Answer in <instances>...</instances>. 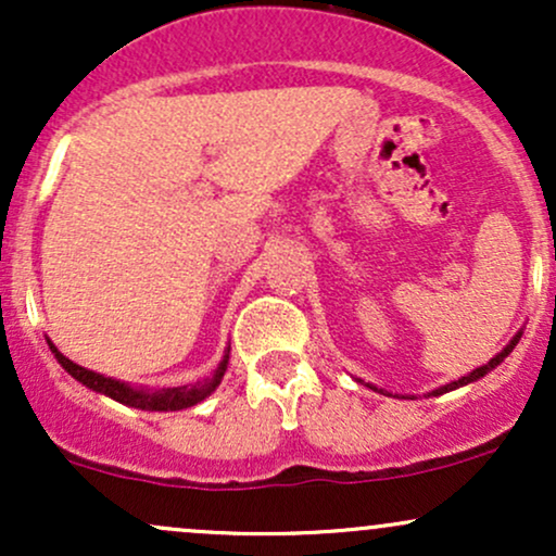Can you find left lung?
Wrapping results in <instances>:
<instances>
[{
	"label": "left lung",
	"instance_id": "1",
	"mask_svg": "<svg viewBox=\"0 0 556 556\" xmlns=\"http://www.w3.org/2000/svg\"><path fill=\"white\" fill-rule=\"evenodd\" d=\"M518 340H520V334H515V337H513V342H509V344H507V348H504V350H502V353H500V355H496V358H491V361L486 363V366L476 368V371H473V374L463 376V379L452 381V384H446V387H439V389H437V392H431V394H444V392H452V389H457V387H465V384H470V381H476V379H481V376H486V374L491 371V368H496V366H500V363H502L504 358H507V355H509V353H513V348H515V344H518ZM374 389H376V387H374Z\"/></svg>",
	"mask_w": 556,
	"mask_h": 556
}]
</instances>
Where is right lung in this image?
I'll list each match as a JSON object with an SVG mask.
<instances>
[{
	"mask_svg": "<svg viewBox=\"0 0 556 556\" xmlns=\"http://www.w3.org/2000/svg\"><path fill=\"white\" fill-rule=\"evenodd\" d=\"M49 350H52L54 358L62 363V368H65L73 379H78L80 384L93 389V392L106 394V397L123 402V405L140 407V410H182V407L195 405V402L208 397V394L219 387L222 376H225V371H227V361H229V350H227L225 358H222L219 366H216V371L208 376V379L198 381V384H190V387H175V389H162V392H149V389H132V387L123 384V381L110 379V376L88 371V368H83V366H78V363L65 358V355H62L52 342H49Z\"/></svg>",
	"mask_w": 556,
	"mask_h": 556,
	"instance_id": "obj_1",
	"label": "right lung"
}]
</instances>
